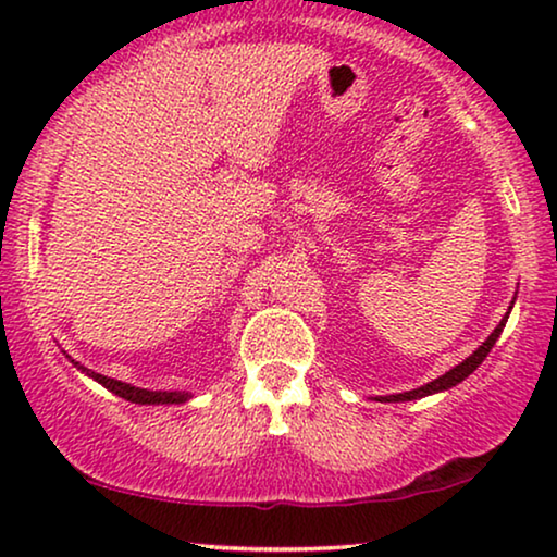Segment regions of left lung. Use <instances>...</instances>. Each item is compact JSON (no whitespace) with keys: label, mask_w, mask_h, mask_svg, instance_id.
Instances as JSON below:
<instances>
[{"label":"left lung","mask_w":557,"mask_h":557,"mask_svg":"<svg viewBox=\"0 0 557 557\" xmlns=\"http://www.w3.org/2000/svg\"><path fill=\"white\" fill-rule=\"evenodd\" d=\"M515 304V301H512ZM507 317H509V311H507ZM507 317L502 319V322L497 324V330H494L490 337H486L482 345H479V349L474 355H469L467 360L463 362H459L456 364L454 370H448L446 375H441V377H436L433 380V383H425V385H421V387H416V391H408V393H398V395H385V398H377L380 403H400V400H418V398H425V395H433V393H441V391H448V387H454V385H459L461 380H467L471 372H474L479 364L484 362V357L490 355V349L494 347V342L499 339V334H502V330H505V324H507Z\"/></svg>","instance_id":"left-lung-1"}]
</instances>
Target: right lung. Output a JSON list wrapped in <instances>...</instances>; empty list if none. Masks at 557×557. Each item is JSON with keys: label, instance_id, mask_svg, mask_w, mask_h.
I'll return each instance as SVG.
<instances>
[{"label": "right lung", "instance_id": "1", "mask_svg": "<svg viewBox=\"0 0 557 557\" xmlns=\"http://www.w3.org/2000/svg\"><path fill=\"white\" fill-rule=\"evenodd\" d=\"M73 364L81 372H86L88 377H94L96 383H101L103 387H109L111 393H116L119 398L139 403V406H172V403H174V406H180V403L189 400L187 393H180V391H147V387H134V385L121 383V380L98 375V372H90L88 368H83L81 362H73Z\"/></svg>", "mask_w": 557, "mask_h": 557}]
</instances>
